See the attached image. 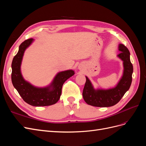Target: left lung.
<instances>
[{"label": "left lung", "instance_id": "1", "mask_svg": "<svg viewBox=\"0 0 146 146\" xmlns=\"http://www.w3.org/2000/svg\"><path fill=\"white\" fill-rule=\"evenodd\" d=\"M118 49L121 53L117 55L122 61L123 75L117 85L108 90H95L90 79L86 76V83L83 90V98L88 105L98 107H111L117 104L125 92L129 90L132 82L133 68L130 58L129 49L119 44Z\"/></svg>", "mask_w": 146, "mask_h": 146}]
</instances>
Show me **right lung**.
<instances>
[{"label": "right lung", "mask_w": 146, "mask_h": 146, "mask_svg": "<svg viewBox=\"0 0 146 146\" xmlns=\"http://www.w3.org/2000/svg\"><path fill=\"white\" fill-rule=\"evenodd\" d=\"M30 38L24 41L19 46L18 52L13 59L11 81L21 98L28 104L35 107H44L56 104L60 98L64 83L74 76L73 70H67L57 74L50 85L46 87H36L24 80L21 71L22 60L26 48L33 42Z\"/></svg>", "instance_id": "right-lung-1"}]
</instances>
